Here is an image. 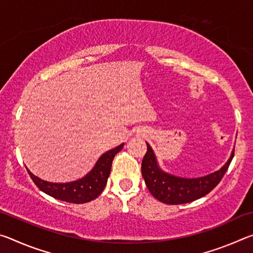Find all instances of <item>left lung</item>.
<instances>
[{"label": "left lung", "instance_id": "obj_1", "mask_svg": "<svg viewBox=\"0 0 253 253\" xmlns=\"http://www.w3.org/2000/svg\"><path fill=\"white\" fill-rule=\"evenodd\" d=\"M233 156L234 149L223 168L207 176L182 178L163 172L158 168L152 147L147 144V152L142 162V174L146 186L154 198L165 204H184L193 202L209 194L224 176Z\"/></svg>", "mask_w": 253, "mask_h": 253}]
</instances>
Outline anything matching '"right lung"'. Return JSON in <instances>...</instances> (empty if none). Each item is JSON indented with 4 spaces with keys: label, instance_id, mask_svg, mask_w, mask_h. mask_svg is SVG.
Segmentation results:
<instances>
[{
    "label": "right lung",
    "instance_id": "right-lung-1",
    "mask_svg": "<svg viewBox=\"0 0 253 253\" xmlns=\"http://www.w3.org/2000/svg\"><path fill=\"white\" fill-rule=\"evenodd\" d=\"M124 144L102 154L95 168L84 177L70 183H51L37 177L27 169L33 183L45 194L69 203H87L95 200L104 191L110 174L111 164L115 155L122 151Z\"/></svg>",
    "mask_w": 253,
    "mask_h": 253
}]
</instances>
